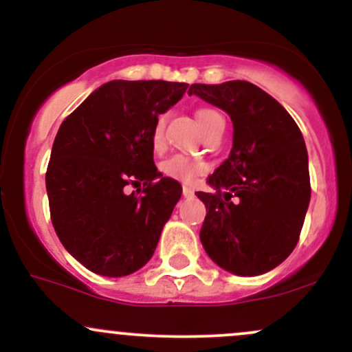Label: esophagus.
<instances>
[{
  "mask_svg": "<svg viewBox=\"0 0 352 352\" xmlns=\"http://www.w3.org/2000/svg\"><path fill=\"white\" fill-rule=\"evenodd\" d=\"M182 195L185 199H190V197H194V190H192L190 187H187V185H184L182 187Z\"/></svg>",
  "mask_w": 352,
  "mask_h": 352,
  "instance_id": "esophagus-1",
  "label": "esophagus"
}]
</instances>
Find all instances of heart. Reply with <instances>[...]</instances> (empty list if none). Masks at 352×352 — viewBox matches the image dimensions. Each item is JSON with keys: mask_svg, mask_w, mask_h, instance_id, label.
<instances>
[{"mask_svg": "<svg viewBox=\"0 0 352 352\" xmlns=\"http://www.w3.org/2000/svg\"><path fill=\"white\" fill-rule=\"evenodd\" d=\"M220 115L212 108H199L197 110V122H199L200 129L206 130L215 118H219ZM152 145L158 148L164 144V117H157L155 123H153L152 129ZM162 173L168 179L179 180V182L190 184L194 182L199 175H202L207 170V165L202 160H197V158L187 157V155H172L165 162H162L160 165Z\"/></svg>", "mask_w": 352, "mask_h": 352, "instance_id": "obj_1", "label": "heart"}]
</instances>
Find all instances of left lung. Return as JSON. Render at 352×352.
<instances>
[{"instance_id": "left-lung-1", "label": "left lung", "mask_w": 352, "mask_h": 352, "mask_svg": "<svg viewBox=\"0 0 352 352\" xmlns=\"http://www.w3.org/2000/svg\"><path fill=\"white\" fill-rule=\"evenodd\" d=\"M188 95L234 123L229 158L207 179L214 192H197L207 208L204 249L237 276L269 272L294 250L311 200L302 133L276 98L244 80L194 83Z\"/></svg>"}]
</instances>
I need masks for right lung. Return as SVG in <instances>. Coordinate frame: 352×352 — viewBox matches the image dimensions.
Listing matches in <instances>:
<instances>
[{
    "instance_id": "1",
    "label": "right lung",
    "mask_w": 352,
    "mask_h": 352,
    "mask_svg": "<svg viewBox=\"0 0 352 352\" xmlns=\"http://www.w3.org/2000/svg\"><path fill=\"white\" fill-rule=\"evenodd\" d=\"M187 87L113 80L60 125L46 168L50 215L65 249L91 272L129 276L155 252L182 187L157 170L150 137ZM129 184L144 187L126 195Z\"/></svg>"
}]
</instances>
